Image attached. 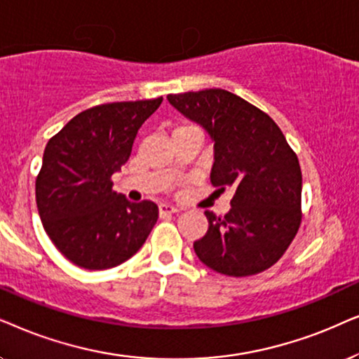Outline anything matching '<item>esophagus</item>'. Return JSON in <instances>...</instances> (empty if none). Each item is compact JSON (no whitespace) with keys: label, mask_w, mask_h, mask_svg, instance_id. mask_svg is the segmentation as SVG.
<instances>
[{"label":"esophagus","mask_w":359,"mask_h":359,"mask_svg":"<svg viewBox=\"0 0 359 359\" xmlns=\"http://www.w3.org/2000/svg\"><path fill=\"white\" fill-rule=\"evenodd\" d=\"M177 212H179V208L172 207V205H165V203L159 205V215H161V217H169V215H174Z\"/></svg>","instance_id":"1"}]
</instances>
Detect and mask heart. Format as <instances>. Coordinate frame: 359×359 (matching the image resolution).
I'll return each instance as SVG.
<instances>
[{
    "mask_svg": "<svg viewBox=\"0 0 359 359\" xmlns=\"http://www.w3.org/2000/svg\"><path fill=\"white\" fill-rule=\"evenodd\" d=\"M180 128H187V126H180ZM180 128H177V130H180Z\"/></svg>",
    "mask_w": 359,
    "mask_h": 359,
    "instance_id": "obj_1",
    "label": "heart"
}]
</instances>
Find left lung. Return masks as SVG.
I'll use <instances>...</instances> for the list:
<instances>
[{"label": "left lung", "instance_id": "obj_1", "mask_svg": "<svg viewBox=\"0 0 359 359\" xmlns=\"http://www.w3.org/2000/svg\"><path fill=\"white\" fill-rule=\"evenodd\" d=\"M213 141L210 180L235 189L224 217L205 212L208 229L194 243L210 269L245 277L269 269L297 235L302 172L295 152L269 114L222 88L167 95Z\"/></svg>", "mask_w": 359, "mask_h": 359}]
</instances>
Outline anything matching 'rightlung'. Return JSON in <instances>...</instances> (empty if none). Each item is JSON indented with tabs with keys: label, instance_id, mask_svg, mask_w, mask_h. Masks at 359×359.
Wrapping results in <instances>:
<instances>
[{
	"label": "right lung",
	"instance_id": "add662e5",
	"mask_svg": "<svg viewBox=\"0 0 359 359\" xmlns=\"http://www.w3.org/2000/svg\"><path fill=\"white\" fill-rule=\"evenodd\" d=\"M162 97L98 104L79 113L47 142L36 179L46 233L74 264L109 269L140 251L159 217L154 202L113 192L111 175L130 159L142 123Z\"/></svg>",
	"mask_w": 359,
	"mask_h": 359
}]
</instances>
